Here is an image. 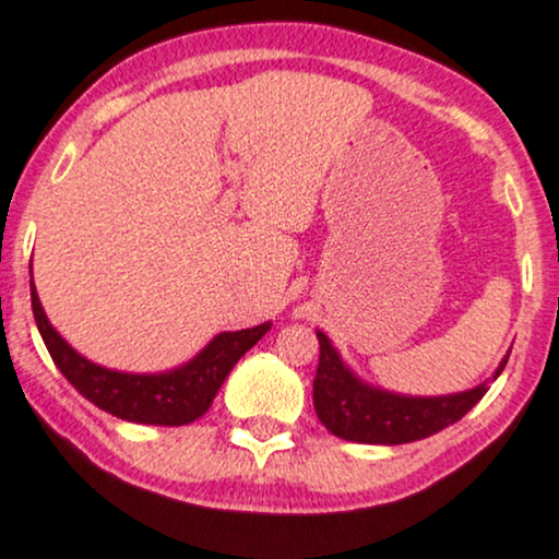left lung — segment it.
<instances>
[{
	"instance_id": "1",
	"label": "left lung",
	"mask_w": 559,
	"mask_h": 559,
	"mask_svg": "<svg viewBox=\"0 0 559 559\" xmlns=\"http://www.w3.org/2000/svg\"><path fill=\"white\" fill-rule=\"evenodd\" d=\"M319 337V369L313 377V408L319 421L334 437L360 444H405L431 437L444 426L461 421L487 395L489 386L478 384L468 392L444 397H405L358 382L340 360L326 334ZM510 353L497 369L500 377Z\"/></svg>"
}]
</instances>
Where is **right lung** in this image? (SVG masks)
<instances>
[{
    "label": "right lung",
    "mask_w": 559,
    "mask_h": 559,
    "mask_svg": "<svg viewBox=\"0 0 559 559\" xmlns=\"http://www.w3.org/2000/svg\"><path fill=\"white\" fill-rule=\"evenodd\" d=\"M31 306L51 360L85 400H91L96 408L122 418V421L154 426H182L201 418L212 405L227 373L242 358V353L251 350L269 330L266 321L253 330L216 334L199 356L175 371L122 373L91 364L59 337L46 319L41 304H38L33 282Z\"/></svg>",
    "instance_id": "1"
}]
</instances>
